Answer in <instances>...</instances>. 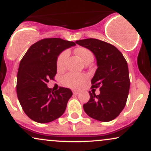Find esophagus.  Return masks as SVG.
Segmentation results:
<instances>
[{
    "mask_svg": "<svg viewBox=\"0 0 151 151\" xmlns=\"http://www.w3.org/2000/svg\"><path fill=\"white\" fill-rule=\"evenodd\" d=\"M72 92H73V94L77 95V94H79V93H80V91H77V90H73V91H72Z\"/></svg>",
    "mask_w": 151,
    "mask_h": 151,
    "instance_id": "obj_1",
    "label": "esophagus"
}]
</instances>
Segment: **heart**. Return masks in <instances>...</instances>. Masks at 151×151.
Segmentation results:
<instances>
[{"label":"heart","instance_id":"heart-1","mask_svg":"<svg viewBox=\"0 0 151 151\" xmlns=\"http://www.w3.org/2000/svg\"><path fill=\"white\" fill-rule=\"evenodd\" d=\"M75 52L83 62H85L89 59H93V54L89 50L86 48L80 47L78 48L75 50ZM69 55V52L67 50L63 51L58 56V60H57V67L59 70H62L65 68V62L67 60V57ZM86 78L84 75L74 73H68L64 76L62 79V81L63 84L68 87L73 88V89H77L81 86V84L85 81Z\"/></svg>","mask_w":151,"mask_h":151}]
</instances>
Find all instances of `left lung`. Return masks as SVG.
I'll return each instance as SVG.
<instances>
[{
	"instance_id": "8db88e82",
	"label": "left lung",
	"mask_w": 151,
	"mask_h": 151,
	"mask_svg": "<svg viewBox=\"0 0 151 151\" xmlns=\"http://www.w3.org/2000/svg\"><path fill=\"white\" fill-rule=\"evenodd\" d=\"M94 55L97 69L91 79V88L100 87V93L89 91V101L83 105L89 116L107 122L114 120L125 107L130 88L128 64L116 47L93 38L77 40Z\"/></svg>"
}]
</instances>
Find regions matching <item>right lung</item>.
Segmentation results:
<instances>
[{"instance_id":"obj_1","label":"right lung","mask_w":151,"mask_h":151,"mask_svg":"<svg viewBox=\"0 0 151 151\" xmlns=\"http://www.w3.org/2000/svg\"><path fill=\"white\" fill-rule=\"evenodd\" d=\"M75 45L61 38L42 39L30 46L20 61L17 95L24 112L32 121L49 123L65 112L72 91L61 86L54 91L47 83L56 75L59 55Z\"/></svg>"}]
</instances>
